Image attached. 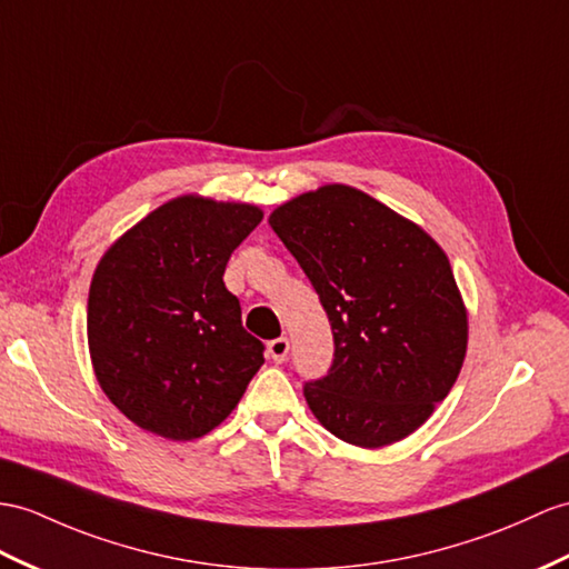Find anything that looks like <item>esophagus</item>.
I'll return each mask as SVG.
<instances>
[{
    "mask_svg": "<svg viewBox=\"0 0 569 569\" xmlns=\"http://www.w3.org/2000/svg\"><path fill=\"white\" fill-rule=\"evenodd\" d=\"M287 352H289V340L287 338H277V340L268 342V355H270L272 362L282 365L287 359Z\"/></svg>",
    "mask_w": 569,
    "mask_h": 569,
    "instance_id": "34e87169",
    "label": "esophagus"
}]
</instances>
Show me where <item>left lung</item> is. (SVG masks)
Segmentation results:
<instances>
[{
  "instance_id": "1",
  "label": "left lung",
  "mask_w": 569,
  "mask_h": 569,
  "mask_svg": "<svg viewBox=\"0 0 569 569\" xmlns=\"http://www.w3.org/2000/svg\"><path fill=\"white\" fill-rule=\"evenodd\" d=\"M268 224L307 272L336 340L303 386L316 420L362 449L406 439L445 400L468 348V311L429 233L352 186L287 200Z\"/></svg>"
}]
</instances>
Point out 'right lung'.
Returning a JSON list of instances; mask_svg holds the SVG:
<instances>
[{
    "label": "right lung",
    "instance_id": "obj_1",
    "mask_svg": "<svg viewBox=\"0 0 569 569\" xmlns=\"http://www.w3.org/2000/svg\"><path fill=\"white\" fill-rule=\"evenodd\" d=\"M262 219L258 204L180 196L110 243L89 287L96 381L147 432L190 441L239 406L262 367L241 326L227 262Z\"/></svg>",
    "mask_w": 569,
    "mask_h": 569
}]
</instances>
